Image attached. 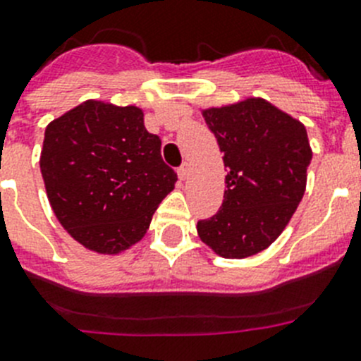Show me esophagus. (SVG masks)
I'll return each instance as SVG.
<instances>
[{"instance_id": "1", "label": "esophagus", "mask_w": 361, "mask_h": 361, "mask_svg": "<svg viewBox=\"0 0 361 361\" xmlns=\"http://www.w3.org/2000/svg\"><path fill=\"white\" fill-rule=\"evenodd\" d=\"M177 175L180 180H186V178L190 177V164H188V162H184V164L177 170Z\"/></svg>"}]
</instances>
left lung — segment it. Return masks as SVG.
I'll use <instances>...</instances> for the list:
<instances>
[{
  "label": "left lung",
  "instance_id": "obj_1",
  "mask_svg": "<svg viewBox=\"0 0 361 361\" xmlns=\"http://www.w3.org/2000/svg\"><path fill=\"white\" fill-rule=\"evenodd\" d=\"M224 152V200L197 222L200 240L224 258L260 253L279 238L304 197L312 152L305 126L266 99L202 110Z\"/></svg>",
  "mask_w": 361,
  "mask_h": 361
}]
</instances>
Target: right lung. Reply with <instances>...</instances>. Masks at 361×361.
Returning a JSON list of instances; mask_svg holds the SVG:
<instances>
[{
  "mask_svg": "<svg viewBox=\"0 0 361 361\" xmlns=\"http://www.w3.org/2000/svg\"><path fill=\"white\" fill-rule=\"evenodd\" d=\"M39 166L57 220L73 240L103 255L141 240L177 180L141 108L94 99L47 126Z\"/></svg>",
  "mask_w": 361,
  "mask_h": 361,
  "instance_id": "obj_1",
  "label": "right lung"
}]
</instances>
